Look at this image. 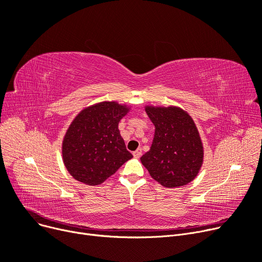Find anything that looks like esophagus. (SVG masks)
<instances>
[{
    "label": "esophagus",
    "instance_id": "esophagus-1",
    "mask_svg": "<svg viewBox=\"0 0 262 262\" xmlns=\"http://www.w3.org/2000/svg\"><path fill=\"white\" fill-rule=\"evenodd\" d=\"M133 156H134V158H136V159L141 158V156H142V149L138 148L137 150H135V151L133 152Z\"/></svg>",
    "mask_w": 262,
    "mask_h": 262
}]
</instances>
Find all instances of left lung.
<instances>
[{"instance_id":"1","label":"left lung","mask_w":262,"mask_h":262,"mask_svg":"<svg viewBox=\"0 0 262 262\" xmlns=\"http://www.w3.org/2000/svg\"><path fill=\"white\" fill-rule=\"evenodd\" d=\"M156 127L150 150L141 158L151 178L174 188L194 180L204 159V148L191 116L179 106L146 105Z\"/></svg>"}]
</instances>
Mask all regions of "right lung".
Masks as SVG:
<instances>
[{
	"instance_id": "right-lung-1",
	"label": "right lung",
	"mask_w": 262,
	"mask_h": 262,
	"mask_svg": "<svg viewBox=\"0 0 262 262\" xmlns=\"http://www.w3.org/2000/svg\"><path fill=\"white\" fill-rule=\"evenodd\" d=\"M130 110L116 101L84 107L68 128L62 142V160L77 181L96 186L133 158L118 129Z\"/></svg>"
}]
</instances>
